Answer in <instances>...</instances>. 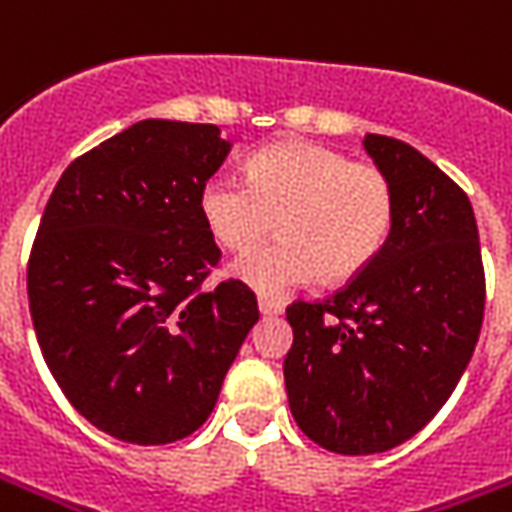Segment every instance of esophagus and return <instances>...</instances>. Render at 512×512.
I'll list each match as a JSON object with an SVG mask.
<instances>
[{"mask_svg":"<svg viewBox=\"0 0 512 512\" xmlns=\"http://www.w3.org/2000/svg\"><path fill=\"white\" fill-rule=\"evenodd\" d=\"M257 308H260V314L263 316L283 314V302L274 300V297H266V294H260V297H257Z\"/></svg>","mask_w":512,"mask_h":512,"instance_id":"34e87169","label":"esophagus"}]
</instances>
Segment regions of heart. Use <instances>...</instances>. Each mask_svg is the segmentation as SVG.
Listing matches in <instances>:
<instances>
[{"instance_id":"obj_1","label":"heart","mask_w":512,"mask_h":512,"mask_svg":"<svg viewBox=\"0 0 512 512\" xmlns=\"http://www.w3.org/2000/svg\"><path fill=\"white\" fill-rule=\"evenodd\" d=\"M210 238L227 252H249L232 274L260 294H285L314 283L353 280L384 252L395 227V184L375 162L314 142H274L246 162L243 179L212 176L198 193Z\"/></svg>"}]
</instances>
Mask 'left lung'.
<instances>
[{
  "mask_svg": "<svg viewBox=\"0 0 512 512\" xmlns=\"http://www.w3.org/2000/svg\"><path fill=\"white\" fill-rule=\"evenodd\" d=\"M364 148L395 184L387 246L328 300L285 308L291 415L336 454H378L415 437L465 373L485 314L465 190L401 139L367 134Z\"/></svg>",
  "mask_w": 512,
  "mask_h": 512,
  "instance_id": "8db88e82",
  "label": "left lung"
}]
</instances>
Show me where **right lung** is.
<instances>
[{"instance_id": "1", "label": "right lung", "mask_w": 512, "mask_h": 512, "mask_svg": "<svg viewBox=\"0 0 512 512\" xmlns=\"http://www.w3.org/2000/svg\"><path fill=\"white\" fill-rule=\"evenodd\" d=\"M229 142L218 125L142 120L58 179L27 260V297L52 378L92 426L162 446L210 417L255 294L201 285L221 260L198 193Z\"/></svg>"}]
</instances>
